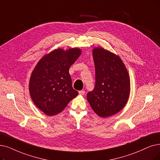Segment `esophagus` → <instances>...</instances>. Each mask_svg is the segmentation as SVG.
<instances>
[{
	"instance_id": "1",
	"label": "esophagus",
	"mask_w": 160,
	"mask_h": 160,
	"mask_svg": "<svg viewBox=\"0 0 160 160\" xmlns=\"http://www.w3.org/2000/svg\"><path fill=\"white\" fill-rule=\"evenodd\" d=\"M79 94H80V95H84V94H85V91H83V90L79 91Z\"/></svg>"
}]
</instances>
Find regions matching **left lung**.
Returning a JSON list of instances; mask_svg holds the SVG:
<instances>
[{
  "mask_svg": "<svg viewBox=\"0 0 160 160\" xmlns=\"http://www.w3.org/2000/svg\"><path fill=\"white\" fill-rule=\"evenodd\" d=\"M95 66V87L87 94L94 112L102 118L121 110L130 94L128 72L119 57L102 47L92 50Z\"/></svg>",
  "mask_w": 160,
  "mask_h": 160,
  "instance_id": "1",
  "label": "left lung"
}]
</instances>
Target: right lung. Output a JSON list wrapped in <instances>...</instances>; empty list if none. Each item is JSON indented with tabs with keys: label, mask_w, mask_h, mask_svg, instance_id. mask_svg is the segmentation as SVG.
<instances>
[{
	"label": "right lung",
	"mask_w": 160,
	"mask_h": 160,
	"mask_svg": "<svg viewBox=\"0 0 160 160\" xmlns=\"http://www.w3.org/2000/svg\"><path fill=\"white\" fill-rule=\"evenodd\" d=\"M81 54L78 48L56 49L37 63L29 80V93L35 106L47 116L60 113L78 95L73 88L69 69Z\"/></svg>",
	"instance_id": "right-lung-1"
}]
</instances>
